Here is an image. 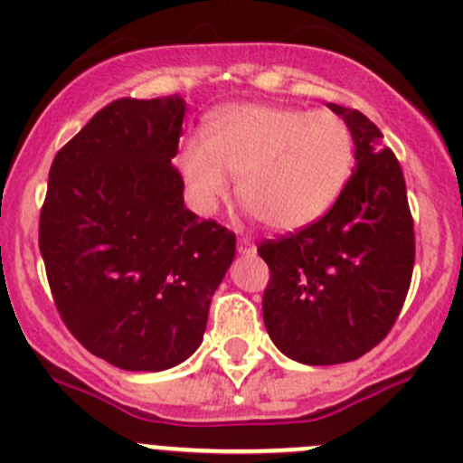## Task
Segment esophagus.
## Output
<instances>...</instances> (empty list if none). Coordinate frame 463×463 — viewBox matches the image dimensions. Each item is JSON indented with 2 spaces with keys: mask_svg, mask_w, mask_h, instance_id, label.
<instances>
[{
  "mask_svg": "<svg viewBox=\"0 0 463 463\" xmlns=\"http://www.w3.org/2000/svg\"><path fill=\"white\" fill-rule=\"evenodd\" d=\"M237 251H240V253H253V251H256V244H253L249 237H240V240H237Z\"/></svg>",
  "mask_w": 463,
  "mask_h": 463,
  "instance_id": "1",
  "label": "esophagus"
}]
</instances>
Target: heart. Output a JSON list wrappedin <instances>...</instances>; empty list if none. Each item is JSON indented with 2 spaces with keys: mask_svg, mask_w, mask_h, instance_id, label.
Masks as SVG:
<instances>
[{
  "mask_svg": "<svg viewBox=\"0 0 463 463\" xmlns=\"http://www.w3.org/2000/svg\"><path fill=\"white\" fill-rule=\"evenodd\" d=\"M356 146L347 120L331 109L231 105L183 150L180 168L203 210H214L237 178V198L265 226H313L343 196Z\"/></svg>",
  "mask_w": 463,
  "mask_h": 463,
  "instance_id": "obj_1",
  "label": "heart"
}]
</instances>
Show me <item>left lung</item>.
Returning <instances> with one entry per match:
<instances>
[{
  "label": "left lung",
  "mask_w": 463,
  "mask_h": 463,
  "mask_svg": "<svg viewBox=\"0 0 463 463\" xmlns=\"http://www.w3.org/2000/svg\"><path fill=\"white\" fill-rule=\"evenodd\" d=\"M354 132L356 168L313 226L258 246L269 267L262 317L285 356L306 365L356 361L400 315L416 260L413 217L395 153L358 109L329 105Z\"/></svg>",
  "instance_id": "1"
}]
</instances>
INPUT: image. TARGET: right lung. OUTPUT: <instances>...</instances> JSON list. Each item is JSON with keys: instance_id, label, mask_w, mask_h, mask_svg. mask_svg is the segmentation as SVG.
I'll return each mask as SVG.
<instances>
[{"instance_id": "add662e5", "label": "right lung", "mask_w": 463, "mask_h": 463, "mask_svg": "<svg viewBox=\"0 0 463 463\" xmlns=\"http://www.w3.org/2000/svg\"><path fill=\"white\" fill-rule=\"evenodd\" d=\"M180 98H120L56 153L38 223L52 299L71 334L107 363L157 373L192 356L235 232L184 207L171 164Z\"/></svg>"}]
</instances>
